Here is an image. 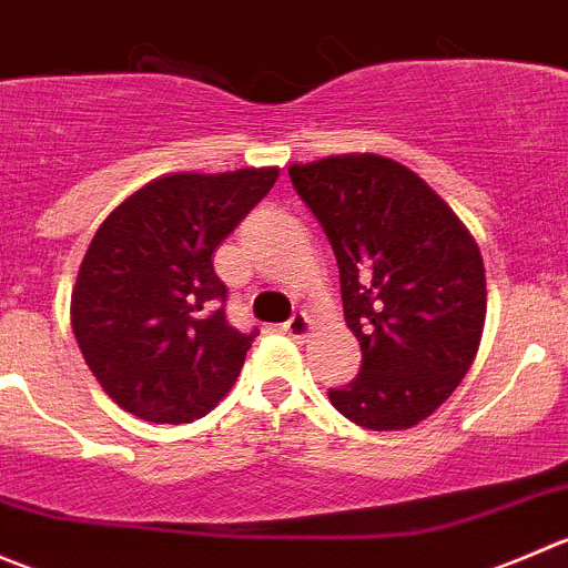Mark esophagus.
<instances>
[{"instance_id":"esophagus-1","label":"esophagus","mask_w":568,"mask_h":568,"mask_svg":"<svg viewBox=\"0 0 568 568\" xmlns=\"http://www.w3.org/2000/svg\"><path fill=\"white\" fill-rule=\"evenodd\" d=\"M282 331L286 336H292V339H306L308 336V331H312V323H308V317L306 314H292L290 320H286V323L282 325Z\"/></svg>"}]
</instances>
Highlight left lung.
Wrapping results in <instances>:
<instances>
[{
	"label": "left lung",
	"instance_id": "1",
	"mask_svg": "<svg viewBox=\"0 0 568 568\" xmlns=\"http://www.w3.org/2000/svg\"><path fill=\"white\" fill-rule=\"evenodd\" d=\"M295 193L323 226L362 367L328 389L369 430L423 423L456 392L480 345L486 271L473 234L408 168L375 154L292 165Z\"/></svg>",
	"mask_w": 568,
	"mask_h": 568
}]
</instances>
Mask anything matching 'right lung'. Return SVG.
I'll return each instance as SVG.
<instances>
[{"label": "right lung", "instance_id": "1", "mask_svg": "<svg viewBox=\"0 0 568 568\" xmlns=\"http://www.w3.org/2000/svg\"><path fill=\"white\" fill-rule=\"evenodd\" d=\"M276 179V168L162 176L99 226L71 295V325L123 412L193 423L232 389L260 328L229 323L212 254Z\"/></svg>", "mask_w": 568, "mask_h": 568}]
</instances>
